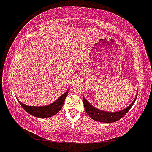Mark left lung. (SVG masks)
Wrapping results in <instances>:
<instances>
[{"instance_id":"8db88e82","label":"left lung","mask_w":152,"mask_h":152,"mask_svg":"<svg viewBox=\"0 0 152 152\" xmlns=\"http://www.w3.org/2000/svg\"><path fill=\"white\" fill-rule=\"evenodd\" d=\"M137 98V95L136 96V98L133 100V102L130 104L128 107L123 110H121L116 112H108V111H101L99 109H97L96 108L93 107L91 104H90L88 101L83 96V102L84 105V108H85L87 113L88 114L89 116L94 121H96L99 122H104V123H112L115 122L121 118H123L128 111H130V108H132L133 105L134 104Z\"/></svg>"}]
</instances>
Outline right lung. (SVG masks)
I'll list each match as a JSON object with an SVG mask.
<instances>
[{"mask_svg": "<svg viewBox=\"0 0 152 152\" xmlns=\"http://www.w3.org/2000/svg\"><path fill=\"white\" fill-rule=\"evenodd\" d=\"M67 95H68V91L62 94L56 101L45 106H29L22 103L20 101H19V102L21 106L32 116L36 118H50L55 115L60 111Z\"/></svg>", "mask_w": 152, "mask_h": 152, "instance_id": "1", "label": "right lung"}]
</instances>
